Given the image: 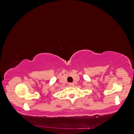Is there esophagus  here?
I'll return each instance as SVG.
<instances>
[{"instance_id":"1","label":"esophagus","mask_w":134,"mask_h":134,"mask_svg":"<svg viewBox=\"0 0 134 134\" xmlns=\"http://www.w3.org/2000/svg\"><path fill=\"white\" fill-rule=\"evenodd\" d=\"M69 85L70 86H74V83H69Z\"/></svg>"}]
</instances>
